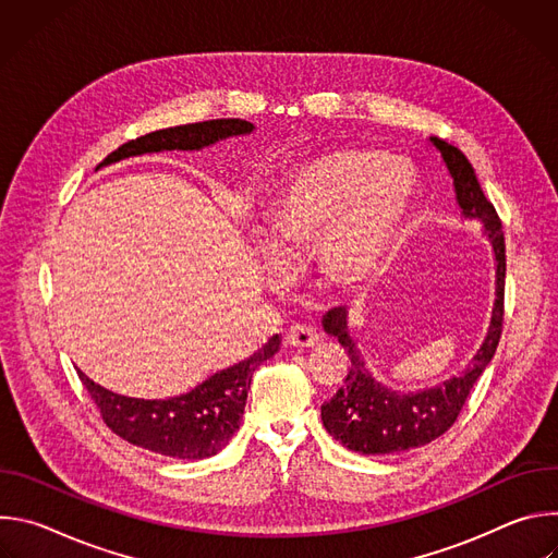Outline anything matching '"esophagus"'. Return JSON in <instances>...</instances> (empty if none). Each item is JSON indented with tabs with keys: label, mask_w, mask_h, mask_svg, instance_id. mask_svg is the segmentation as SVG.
<instances>
[{
	"label": "esophagus",
	"mask_w": 558,
	"mask_h": 558,
	"mask_svg": "<svg viewBox=\"0 0 558 558\" xmlns=\"http://www.w3.org/2000/svg\"><path fill=\"white\" fill-rule=\"evenodd\" d=\"M284 342L293 349H311L315 347L317 342H320V338H317V333L311 329V327H304V325H295L287 331L284 336Z\"/></svg>",
	"instance_id": "esophagus-1"
}]
</instances>
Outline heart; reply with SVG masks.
Returning <instances> with one entry per match:
<instances>
[{"label": "heart", "instance_id": "obj_1", "mask_svg": "<svg viewBox=\"0 0 558 558\" xmlns=\"http://www.w3.org/2000/svg\"><path fill=\"white\" fill-rule=\"evenodd\" d=\"M411 166L375 149H333L298 166L282 183L267 225L274 256L291 263L319 238L329 282L366 280L400 241L413 211Z\"/></svg>", "mask_w": 558, "mask_h": 558}]
</instances>
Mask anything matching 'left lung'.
Listing matches in <instances>:
<instances>
[{"instance_id": "1", "label": "left lung", "mask_w": 558, "mask_h": 558, "mask_svg": "<svg viewBox=\"0 0 558 558\" xmlns=\"http://www.w3.org/2000/svg\"><path fill=\"white\" fill-rule=\"evenodd\" d=\"M441 156L452 179L454 201L463 220H476L493 247L495 260V304L488 333L476 349L472 362L459 375L420 390H395L377 381L349 329V308L336 306L323 315V329L338 340L351 364L344 386L323 404V424L327 433L360 454H390L420 448L444 435L461 413L474 381L482 377L495 357L504 323L506 284V243L499 216L486 198L474 168L465 154L437 138H428Z\"/></svg>"}]
</instances>
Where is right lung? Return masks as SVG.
Masks as SVG:
<instances>
[{
    "instance_id": "1",
    "label": "right lung",
    "mask_w": 558,
    "mask_h": 558,
    "mask_svg": "<svg viewBox=\"0 0 558 558\" xmlns=\"http://www.w3.org/2000/svg\"><path fill=\"white\" fill-rule=\"evenodd\" d=\"M254 130L256 128L243 119H214L156 130L114 149L97 170L143 154L172 149L198 151L225 138L250 136ZM280 344L282 338L276 333L247 360L214 373L190 392L170 397V400H136V397L117 395L95 384L82 371L78 377L99 407L108 428L125 441L163 457L207 459L220 452L241 428L252 375L280 351Z\"/></svg>"
}]
</instances>
